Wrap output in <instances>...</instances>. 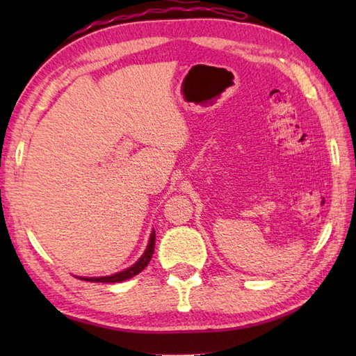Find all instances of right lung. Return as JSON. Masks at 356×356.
Returning <instances> with one entry per match:
<instances>
[{"mask_svg":"<svg viewBox=\"0 0 356 356\" xmlns=\"http://www.w3.org/2000/svg\"><path fill=\"white\" fill-rule=\"evenodd\" d=\"M154 241H156V232L154 229L149 234V240L145 252L142 254L140 259L131 264L130 268H127L120 272H116V274L111 275H105V277H76L79 280H84V282H95V283H119V282H125L128 278H133L134 275H138L139 272L147 268V264L149 263L151 257L154 254Z\"/></svg>","mask_w":356,"mask_h":356,"instance_id":"1","label":"right lung"}]
</instances>
